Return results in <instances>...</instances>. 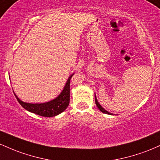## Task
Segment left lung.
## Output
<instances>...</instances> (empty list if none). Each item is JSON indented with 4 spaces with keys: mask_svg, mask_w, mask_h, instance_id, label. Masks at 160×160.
I'll use <instances>...</instances> for the list:
<instances>
[{
    "mask_svg": "<svg viewBox=\"0 0 160 160\" xmlns=\"http://www.w3.org/2000/svg\"><path fill=\"white\" fill-rule=\"evenodd\" d=\"M95 103H96V105H97V107H98V109H100V111H101L102 112H103V113H106V114H109V115H112V113H111V112H109L108 111H107L106 110V109H104V108H103V107H101V105H100V104L98 103V99H97V98H96V95H95Z\"/></svg>",
    "mask_w": 160,
    "mask_h": 160,
    "instance_id": "obj_1",
    "label": "left lung"
}]
</instances>
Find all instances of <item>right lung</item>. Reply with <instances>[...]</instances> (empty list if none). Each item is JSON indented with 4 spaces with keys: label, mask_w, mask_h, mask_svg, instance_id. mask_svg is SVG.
Returning a JSON list of instances; mask_svg holds the SVG:
<instances>
[{
    "label": "right lung",
    "mask_w": 160,
    "mask_h": 160,
    "mask_svg": "<svg viewBox=\"0 0 160 160\" xmlns=\"http://www.w3.org/2000/svg\"><path fill=\"white\" fill-rule=\"evenodd\" d=\"M71 75L68 78L65 86H64L63 90L60 94L55 99L51 100L49 102L43 103H26L21 100L18 97L14 94L16 96L18 102L20 103L24 109L29 112H33L39 116H44V117H53L56 116L57 115L60 114L61 112H63L69 104V91H70V79L72 77ZM14 93V92H13Z\"/></svg>",
    "instance_id": "obj_1"
}]
</instances>
